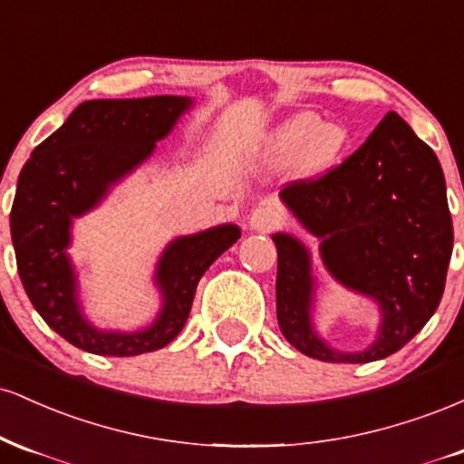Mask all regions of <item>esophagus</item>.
<instances>
[{"label": "esophagus", "mask_w": 464, "mask_h": 464, "mask_svg": "<svg viewBox=\"0 0 464 464\" xmlns=\"http://www.w3.org/2000/svg\"><path fill=\"white\" fill-rule=\"evenodd\" d=\"M279 222H281L279 214H276L273 207H268V205L255 207L248 216V227L253 228V231H259V233L273 231V228L279 227Z\"/></svg>", "instance_id": "esophagus-1"}]
</instances>
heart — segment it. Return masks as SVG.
Returning <instances> with one entry per match:
<instances>
[{
  "label": "heart",
  "mask_w": 464,
  "mask_h": 464,
  "mask_svg": "<svg viewBox=\"0 0 464 464\" xmlns=\"http://www.w3.org/2000/svg\"><path fill=\"white\" fill-rule=\"evenodd\" d=\"M347 143V132L335 124H318L314 115H299L276 132L273 154L276 161L296 159L301 169L318 172L332 165Z\"/></svg>",
  "instance_id": "1"
}]
</instances>
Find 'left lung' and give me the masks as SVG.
Instances as JSON below:
<instances>
[{"label":"left lung","instance_id":"8db88e82","mask_svg":"<svg viewBox=\"0 0 464 464\" xmlns=\"http://www.w3.org/2000/svg\"><path fill=\"white\" fill-rule=\"evenodd\" d=\"M281 200L321 237L329 275L382 312L369 349L329 347L312 324L310 250L275 233L276 321L287 343L310 358L343 364L388 358L410 343L439 307L454 246L443 168L432 148L391 111L351 157L323 177L285 185Z\"/></svg>","mask_w":464,"mask_h":464}]
</instances>
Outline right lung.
<instances>
[{"instance_id":"1","label":"right lung","mask_w":464,"mask_h":464,"mask_svg":"<svg viewBox=\"0 0 464 464\" xmlns=\"http://www.w3.org/2000/svg\"><path fill=\"white\" fill-rule=\"evenodd\" d=\"M191 104L180 95L89 100L21 169L10 211L21 284L41 318L73 347L129 358L169 344L188 321L200 276L239 239L236 225H220L169 242L154 273L163 303L150 327L104 332L84 318L67 255L73 218L92 211L117 180L146 161Z\"/></svg>"}]
</instances>
